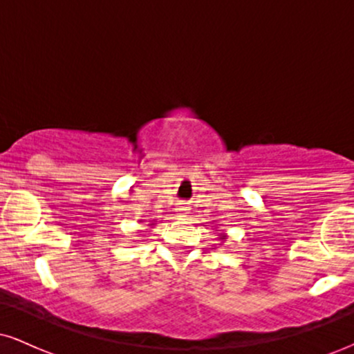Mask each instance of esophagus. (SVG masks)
<instances>
[{"label": "esophagus", "instance_id": "1", "mask_svg": "<svg viewBox=\"0 0 354 354\" xmlns=\"http://www.w3.org/2000/svg\"><path fill=\"white\" fill-rule=\"evenodd\" d=\"M188 206H186V203H178V206H176V213H178V216L180 218H185L186 214H188Z\"/></svg>", "mask_w": 354, "mask_h": 354}]
</instances>
